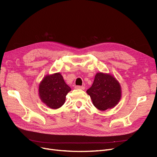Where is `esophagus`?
Wrapping results in <instances>:
<instances>
[{
	"mask_svg": "<svg viewBox=\"0 0 157 157\" xmlns=\"http://www.w3.org/2000/svg\"><path fill=\"white\" fill-rule=\"evenodd\" d=\"M75 89H78V90H84L85 89V87L84 86H76L75 87Z\"/></svg>",
	"mask_w": 157,
	"mask_h": 157,
	"instance_id": "obj_1",
	"label": "esophagus"
}]
</instances>
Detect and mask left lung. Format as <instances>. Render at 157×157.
I'll use <instances>...</instances> for the list:
<instances>
[{
  "mask_svg": "<svg viewBox=\"0 0 157 157\" xmlns=\"http://www.w3.org/2000/svg\"><path fill=\"white\" fill-rule=\"evenodd\" d=\"M87 93L93 105L99 110L104 111L115 106L121 97V86L109 74L98 73Z\"/></svg>",
  "mask_w": 157,
  "mask_h": 157,
  "instance_id": "left-lung-1",
  "label": "left lung"
}]
</instances>
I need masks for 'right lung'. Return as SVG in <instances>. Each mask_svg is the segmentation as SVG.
I'll return each mask as SVG.
<instances>
[{
    "label": "right lung",
    "mask_w": 157,
    "mask_h": 157,
    "mask_svg": "<svg viewBox=\"0 0 157 157\" xmlns=\"http://www.w3.org/2000/svg\"><path fill=\"white\" fill-rule=\"evenodd\" d=\"M70 91V87L66 84L59 73L45 77L39 86L40 99L52 109L60 108L64 104L67 94Z\"/></svg>",
    "instance_id": "add662e5"
}]
</instances>
